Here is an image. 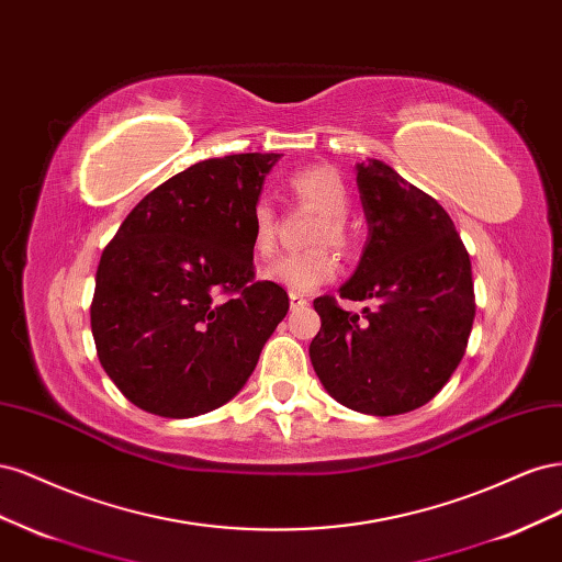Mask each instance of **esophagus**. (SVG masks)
<instances>
[{"label":"esophagus","instance_id":"obj_1","mask_svg":"<svg viewBox=\"0 0 562 562\" xmlns=\"http://www.w3.org/2000/svg\"><path fill=\"white\" fill-rule=\"evenodd\" d=\"M310 304V300L300 295V293H291V310H304Z\"/></svg>","mask_w":562,"mask_h":562}]
</instances>
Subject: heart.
<instances>
[{"mask_svg":"<svg viewBox=\"0 0 562 562\" xmlns=\"http://www.w3.org/2000/svg\"><path fill=\"white\" fill-rule=\"evenodd\" d=\"M302 203H310L321 220L314 225L310 244L316 246L304 252H285L265 271L269 281L283 285L291 293H312L318 285L330 283L337 274V260L328 246L342 248L349 241L345 215L349 213V190L333 168L307 166L288 180ZM277 246V213L267 199L252 206V248L262 258Z\"/></svg>","mask_w":562,"mask_h":562,"instance_id":"1","label":"heart"}]
</instances>
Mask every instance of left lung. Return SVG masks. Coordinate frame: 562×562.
<instances>
[{
  "instance_id": "8db88e82",
  "label": "left lung",
  "mask_w": 562,
  "mask_h": 562,
  "mask_svg": "<svg viewBox=\"0 0 562 562\" xmlns=\"http://www.w3.org/2000/svg\"><path fill=\"white\" fill-rule=\"evenodd\" d=\"M368 241L339 297L378 307L345 312L314 300L321 330L310 359L328 394L366 415L429 403L462 361L475 316L469 252L446 209L394 168L356 164Z\"/></svg>"
}]
</instances>
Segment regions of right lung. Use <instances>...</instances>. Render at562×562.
<instances>
[{"label": "right lung", "mask_w": 562, "mask_h": 562, "mask_svg": "<svg viewBox=\"0 0 562 562\" xmlns=\"http://www.w3.org/2000/svg\"><path fill=\"white\" fill-rule=\"evenodd\" d=\"M279 157L190 166L151 190L100 255L91 330L133 405L171 419L211 413L258 366L288 314V293L252 267V206Z\"/></svg>", "instance_id": "add662e5"}]
</instances>
